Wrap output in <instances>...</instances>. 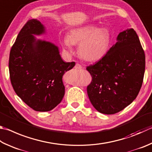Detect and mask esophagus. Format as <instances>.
<instances>
[{"instance_id": "obj_1", "label": "esophagus", "mask_w": 152, "mask_h": 152, "mask_svg": "<svg viewBox=\"0 0 152 152\" xmlns=\"http://www.w3.org/2000/svg\"><path fill=\"white\" fill-rule=\"evenodd\" d=\"M74 68H76V69H80V68H82V66L80 64H78V63H76Z\"/></svg>"}]
</instances>
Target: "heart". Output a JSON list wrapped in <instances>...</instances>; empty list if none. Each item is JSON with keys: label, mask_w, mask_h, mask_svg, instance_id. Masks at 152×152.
I'll return each mask as SVG.
<instances>
[{"label": "heart", "mask_w": 152, "mask_h": 152, "mask_svg": "<svg viewBox=\"0 0 152 152\" xmlns=\"http://www.w3.org/2000/svg\"><path fill=\"white\" fill-rule=\"evenodd\" d=\"M79 43L80 56L88 61H96L102 58L108 50L109 33L106 29L89 24L70 30L62 44L71 52L72 45Z\"/></svg>", "instance_id": "heart-1"}]
</instances>
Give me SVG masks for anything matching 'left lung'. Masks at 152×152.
I'll use <instances>...</instances> for the list:
<instances>
[{"label":"left lung","instance_id":"1","mask_svg":"<svg viewBox=\"0 0 152 152\" xmlns=\"http://www.w3.org/2000/svg\"><path fill=\"white\" fill-rule=\"evenodd\" d=\"M117 40L100 60L86 67L92 76L88 98L104 114L119 112L136 98L145 72V53L136 31L120 32Z\"/></svg>","mask_w":152,"mask_h":152}]
</instances>
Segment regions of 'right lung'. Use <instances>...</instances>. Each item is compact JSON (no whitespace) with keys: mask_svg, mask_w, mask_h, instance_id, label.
I'll list each match as a JSON object with an SVG mask.
<instances>
[{"mask_svg":"<svg viewBox=\"0 0 152 152\" xmlns=\"http://www.w3.org/2000/svg\"><path fill=\"white\" fill-rule=\"evenodd\" d=\"M44 32L39 20L27 21L11 48L9 62L14 90L38 112L50 111L61 102L65 92L62 76L75 66L63 61L56 46L33 35Z\"/></svg>","mask_w":152,"mask_h":152,"instance_id":"obj_1","label":"right lung"}]
</instances>
